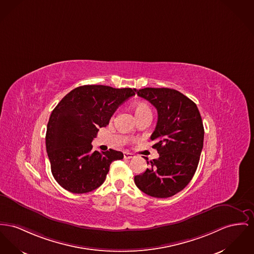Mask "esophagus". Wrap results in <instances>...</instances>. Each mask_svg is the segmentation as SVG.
Here are the masks:
<instances>
[{
	"label": "esophagus",
	"mask_w": 254,
	"mask_h": 254,
	"mask_svg": "<svg viewBox=\"0 0 254 254\" xmlns=\"http://www.w3.org/2000/svg\"><path fill=\"white\" fill-rule=\"evenodd\" d=\"M123 156H124V159H131V158H134L135 156L130 152H124L123 153Z\"/></svg>",
	"instance_id": "34e87169"
}]
</instances>
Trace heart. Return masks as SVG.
<instances>
[{
    "label": "heart",
    "instance_id": "1",
    "mask_svg": "<svg viewBox=\"0 0 254 254\" xmlns=\"http://www.w3.org/2000/svg\"><path fill=\"white\" fill-rule=\"evenodd\" d=\"M133 110H134L136 119H139V118H141L145 115H150L151 116V109L144 102H137V103L134 104Z\"/></svg>",
    "mask_w": 254,
    "mask_h": 254
}]
</instances>
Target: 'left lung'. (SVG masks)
I'll list each match as a JSON object with an SVG mask.
<instances>
[{"label": "left lung", "mask_w": 254, "mask_h": 254, "mask_svg": "<svg viewBox=\"0 0 254 254\" xmlns=\"http://www.w3.org/2000/svg\"><path fill=\"white\" fill-rule=\"evenodd\" d=\"M135 91L157 109L158 121L150 138L159 153L158 159L147 162L149 169L135 175V185L153 197H170L190 183L197 169L204 139L202 119L195 103L175 89Z\"/></svg>", "instance_id": "8db88e82"}]
</instances>
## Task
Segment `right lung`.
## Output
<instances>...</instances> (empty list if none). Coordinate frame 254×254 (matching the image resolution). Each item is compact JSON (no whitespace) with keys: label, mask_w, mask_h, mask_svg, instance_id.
Listing matches in <instances>:
<instances>
[{"label":"right lung","mask_w":254,"mask_h":254,"mask_svg":"<svg viewBox=\"0 0 254 254\" xmlns=\"http://www.w3.org/2000/svg\"><path fill=\"white\" fill-rule=\"evenodd\" d=\"M135 88L82 85L66 94L53 110L47 124L46 150L56 181L73 193L91 191L104 183L110 165L123 153L92 151L91 141L106 127Z\"/></svg>","instance_id":"add662e5"}]
</instances>
